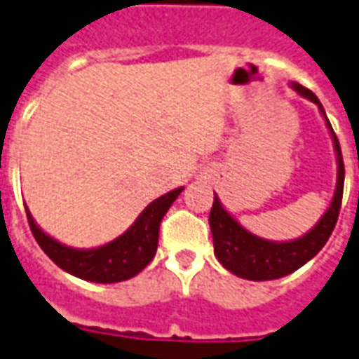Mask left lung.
I'll use <instances>...</instances> for the list:
<instances>
[{
  "label": "left lung",
  "instance_id": "left-lung-1",
  "mask_svg": "<svg viewBox=\"0 0 359 359\" xmlns=\"http://www.w3.org/2000/svg\"><path fill=\"white\" fill-rule=\"evenodd\" d=\"M292 86L298 94L306 95L308 100L317 103L321 113L325 115L323 105L311 90L302 86V84H292ZM327 126L332 134L334 149H337V157H339L337 190H334L331 208L327 210L321 221L306 236L292 242H269L264 241V238H257L252 233H248L246 229H242L226 213L217 196L213 198L210 226L211 234H213L215 256H217L219 264L231 273H234L236 277L248 278V280H273V278L285 277L288 273L300 269L304 264H308L309 259L327 244L332 229L337 225V219H339L340 205H342V190H344V161H342L339 138L332 130L329 118H327Z\"/></svg>",
  "mask_w": 359,
  "mask_h": 359
}]
</instances>
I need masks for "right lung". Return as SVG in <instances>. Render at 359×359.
Returning <instances> with one entry per match:
<instances>
[{"mask_svg": "<svg viewBox=\"0 0 359 359\" xmlns=\"http://www.w3.org/2000/svg\"><path fill=\"white\" fill-rule=\"evenodd\" d=\"M180 192L182 188H177L154 200L125 234L100 248L74 250L59 244L36 225L27 210L28 225L40 248L63 271L92 283H121L138 275L154 259L161 219Z\"/></svg>", "mask_w": 359, "mask_h": 359, "instance_id": "add662e5", "label": "right lung"}]
</instances>
